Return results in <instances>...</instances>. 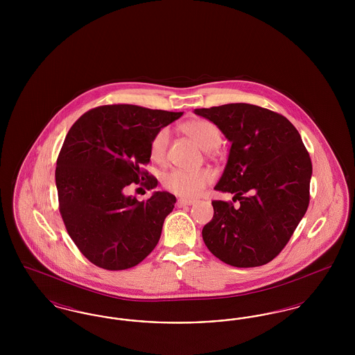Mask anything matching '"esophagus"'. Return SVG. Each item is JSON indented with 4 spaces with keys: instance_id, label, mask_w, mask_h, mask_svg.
<instances>
[{
    "instance_id": "1",
    "label": "esophagus",
    "mask_w": 355,
    "mask_h": 355,
    "mask_svg": "<svg viewBox=\"0 0 355 355\" xmlns=\"http://www.w3.org/2000/svg\"><path fill=\"white\" fill-rule=\"evenodd\" d=\"M196 201L194 200H186V198H178L177 201V206H190V205H194Z\"/></svg>"
}]
</instances>
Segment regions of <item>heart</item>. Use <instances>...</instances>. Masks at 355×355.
Instances as JSON below:
<instances>
[{
	"mask_svg": "<svg viewBox=\"0 0 355 355\" xmlns=\"http://www.w3.org/2000/svg\"><path fill=\"white\" fill-rule=\"evenodd\" d=\"M182 129L205 152L214 150L220 146V130L210 121L193 119L186 122ZM169 139V128H162L154 135L150 141V157L153 161H165ZM213 181L214 173L210 169H174L164 177V186L177 196L185 198H194L198 197L206 189V186L210 185Z\"/></svg>",
	"mask_w": 355,
	"mask_h": 355,
	"instance_id": "obj_1",
	"label": "heart"
}]
</instances>
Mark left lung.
Listing matches in <instances>:
<instances>
[{"instance_id":"1","label":"left lung","mask_w":355,"mask_h":355,"mask_svg":"<svg viewBox=\"0 0 355 355\" xmlns=\"http://www.w3.org/2000/svg\"><path fill=\"white\" fill-rule=\"evenodd\" d=\"M230 141L216 190L239 206L213 201L202 229L207 249L236 268L270 262L286 246L307 210L313 166L302 138L284 116L250 103L196 109Z\"/></svg>"}]
</instances>
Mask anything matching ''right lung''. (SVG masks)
Listing matches in <instances>:
<instances>
[{"mask_svg":"<svg viewBox=\"0 0 355 355\" xmlns=\"http://www.w3.org/2000/svg\"><path fill=\"white\" fill-rule=\"evenodd\" d=\"M182 112L137 105H105L86 112L70 128L55 168L60 213L85 257L106 270H125L157 246L175 197L154 191L139 202L126 196L132 184L157 180L144 171L154 135Z\"/></svg>","mask_w":355,"mask_h":355,"instance_id":"right-lung-1","label":"right lung"}]
</instances>
